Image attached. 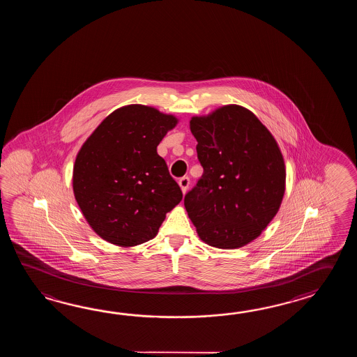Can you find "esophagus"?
Listing matches in <instances>:
<instances>
[{
    "label": "esophagus",
    "mask_w": 357,
    "mask_h": 357,
    "mask_svg": "<svg viewBox=\"0 0 357 357\" xmlns=\"http://www.w3.org/2000/svg\"><path fill=\"white\" fill-rule=\"evenodd\" d=\"M178 185H180V188H181L182 192H183V194H186V191H188V189H189V177H188V176H185V177H181V178L178 180Z\"/></svg>",
    "instance_id": "1"
}]
</instances>
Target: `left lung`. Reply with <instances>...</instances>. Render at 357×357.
Here are the masks:
<instances>
[{"label": "left lung", "instance_id": "left-lung-1", "mask_svg": "<svg viewBox=\"0 0 357 357\" xmlns=\"http://www.w3.org/2000/svg\"><path fill=\"white\" fill-rule=\"evenodd\" d=\"M197 160L204 168L185 195L200 240L237 249L260 236L281 206L286 168L269 130L249 109L220 107L190 120Z\"/></svg>", "mask_w": 357, "mask_h": 357}]
</instances>
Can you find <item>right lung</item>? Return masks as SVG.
<instances>
[{"instance_id":"right-lung-1","label":"right lung","mask_w":357,"mask_h":357,"mask_svg":"<svg viewBox=\"0 0 357 357\" xmlns=\"http://www.w3.org/2000/svg\"><path fill=\"white\" fill-rule=\"evenodd\" d=\"M177 121L153 107H121L80 148L73 172L74 195L103 240L122 248L146 243L181 202V189L157 153Z\"/></svg>"}]
</instances>
